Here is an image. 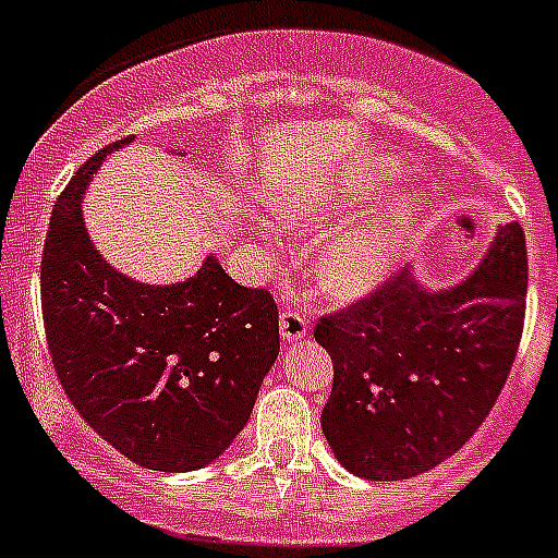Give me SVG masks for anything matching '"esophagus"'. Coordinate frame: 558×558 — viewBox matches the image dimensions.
I'll use <instances>...</instances> for the list:
<instances>
[{"instance_id":"34e87169","label":"esophagus","mask_w":558,"mask_h":558,"mask_svg":"<svg viewBox=\"0 0 558 558\" xmlns=\"http://www.w3.org/2000/svg\"><path fill=\"white\" fill-rule=\"evenodd\" d=\"M280 336H283L286 343H296L300 338L308 336V319L300 311L283 308V314H280Z\"/></svg>"}]
</instances>
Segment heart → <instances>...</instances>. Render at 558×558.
Returning <instances> with one entry per match:
<instances>
[{
	"label": "heart",
	"mask_w": 558,
	"mask_h": 558,
	"mask_svg": "<svg viewBox=\"0 0 558 558\" xmlns=\"http://www.w3.org/2000/svg\"><path fill=\"white\" fill-rule=\"evenodd\" d=\"M390 173V170H388ZM383 173V179H388ZM303 217L308 222H325L330 217L327 206L305 208ZM421 226V201L413 195H393L383 206L368 215L361 226L343 231L332 239L322 253L319 275L322 286L330 294H361L385 278L397 267Z\"/></svg>",
	"instance_id": "heart-1"
}]
</instances>
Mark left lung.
<instances>
[{
	"label": "left lung",
	"mask_w": 558,
	"mask_h": 558,
	"mask_svg": "<svg viewBox=\"0 0 558 558\" xmlns=\"http://www.w3.org/2000/svg\"><path fill=\"white\" fill-rule=\"evenodd\" d=\"M525 291V236L509 222L465 283L426 291L404 269L322 316L314 338L332 357L322 429L338 462L397 482L457 454L507 385Z\"/></svg>",
	"instance_id": "8db88e82"
}]
</instances>
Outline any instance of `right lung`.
Returning a JSON list of instances; mask_svg holds the SVG:
<instances>
[{
    "mask_svg": "<svg viewBox=\"0 0 558 558\" xmlns=\"http://www.w3.org/2000/svg\"><path fill=\"white\" fill-rule=\"evenodd\" d=\"M114 140L51 208L40 258L49 355L76 413L137 465L184 473L231 446L280 352L278 305L239 286L215 255L195 278L148 286L114 272L82 226L80 201Z\"/></svg>",
    "mask_w": 558,
    "mask_h": 558,
    "instance_id": "1",
    "label": "right lung"
}]
</instances>
